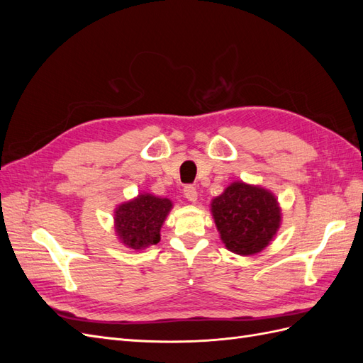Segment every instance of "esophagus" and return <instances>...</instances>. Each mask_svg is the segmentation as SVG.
Here are the masks:
<instances>
[{
	"label": "esophagus",
	"instance_id": "esophagus-1",
	"mask_svg": "<svg viewBox=\"0 0 363 363\" xmlns=\"http://www.w3.org/2000/svg\"><path fill=\"white\" fill-rule=\"evenodd\" d=\"M183 195H184V199L188 200V201H191V203H195L196 200H199V192H196V189L194 188V186H191V184L184 186Z\"/></svg>",
	"mask_w": 363,
	"mask_h": 363
}]
</instances>
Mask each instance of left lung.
<instances>
[{
  "instance_id": "left-lung-1",
  "label": "left lung",
  "mask_w": 363,
  "mask_h": 363,
  "mask_svg": "<svg viewBox=\"0 0 363 363\" xmlns=\"http://www.w3.org/2000/svg\"><path fill=\"white\" fill-rule=\"evenodd\" d=\"M211 212L223 244L239 256L265 250L281 224L277 196L259 184L230 183L211 203Z\"/></svg>"
}]
</instances>
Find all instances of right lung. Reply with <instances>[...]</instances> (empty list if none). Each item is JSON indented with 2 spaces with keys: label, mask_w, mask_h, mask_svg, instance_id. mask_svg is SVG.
Listing matches in <instances>:
<instances>
[{
  "label": "right lung",
  "mask_w": 363,
  "mask_h": 363,
  "mask_svg": "<svg viewBox=\"0 0 363 363\" xmlns=\"http://www.w3.org/2000/svg\"><path fill=\"white\" fill-rule=\"evenodd\" d=\"M169 199L140 192L133 200L115 208V233L119 242L131 250H145L160 240V228L172 208Z\"/></svg>",
  "instance_id": "right-lung-1"
}]
</instances>
